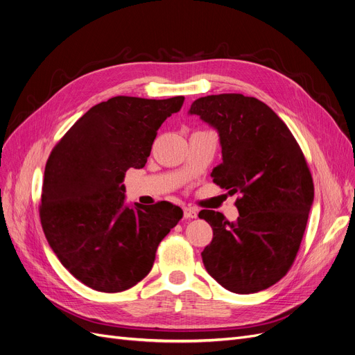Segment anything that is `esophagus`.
<instances>
[{"mask_svg":"<svg viewBox=\"0 0 355 355\" xmlns=\"http://www.w3.org/2000/svg\"><path fill=\"white\" fill-rule=\"evenodd\" d=\"M184 217L185 218H196L197 217V210L193 207H184Z\"/></svg>","mask_w":355,"mask_h":355,"instance_id":"34e87169","label":"esophagus"}]
</instances>
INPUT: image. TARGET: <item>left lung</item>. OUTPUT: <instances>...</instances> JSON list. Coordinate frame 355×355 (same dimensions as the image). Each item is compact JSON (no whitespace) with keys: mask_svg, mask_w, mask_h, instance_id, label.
I'll return each instance as SVG.
<instances>
[{"mask_svg":"<svg viewBox=\"0 0 355 355\" xmlns=\"http://www.w3.org/2000/svg\"><path fill=\"white\" fill-rule=\"evenodd\" d=\"M189 114L218 132L223 162L213 170V181L240 194L236 221L213 210L198 213L213 229L202 263L230 292L268 289L288 273L305 233L313 202L305 157L285 122L256 98L204 96Z\"/></svg>","mask_w":355,"mask_h":355,"instance_id":"8db88e82","label":"left lung"}]
</instances>
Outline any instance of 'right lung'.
<instances>
[{"label": "right lung", "mask_w": 355, "mask_h": 355, "mask_svg": "<svg viewBox=\"0 0 355 355\" xmlns=\"http://www.w3.org/2000/svg\"><path fill=\"white\" fill-rule=\"evenodd\" d=\"M184 96H115L90 107L53 148L40 220L60 263L99 292H122L153 269L157 248L182 217L178 206L125 204L129 168L145 166L162 122Z\"/></svg>", "instance_id": "1"}]
</instances>
